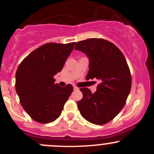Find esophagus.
<instances>
[{
    "label": "esophagus",
    "mask_w": 154,
    "mask_h": 154,
    "mask_svg": "<svg viewBox=\"0 0 154 154\" xmlns=\"http://www.w3.org/2000/svg\"><path fill=\"white\" fill-rule=\"evenodd\" d=\"M74 90L75 91H77V90H79V88L77 87V86H74Z\"/></svg>",
    "instance_id": "34e87169"
}]
</instances>
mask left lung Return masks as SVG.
<instances>
[{"mask_svg":"<svg viewBox=\"0 0 154 154\" xmlns=\"http://www.w3.org/2000/svg\"><path fill=\"white\" fill-rule=\"evenodd\" d=\"M75 49L89 59L86 79L100 81L94 93L87 88H80L83 97L77 102L79 112L95 125L109 122L123 109L131 89V75L126 59L115 45L104 39L77 42Z\"/></svg>","mask_w":154,"mask_h":154,"instance_id":"obj_1","label":"left lung"}]
</instances>
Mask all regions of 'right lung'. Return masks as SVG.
Segmentation results:
<instances>
[{"label": "right lung", "instance_id": "1", "mask_svg": "<svg viewBox=\"0 0 154 154\" xmlns=\"http://www.w3.org/2000/svg\"><path fill=\"white\" fill-rule=\"evenodd\" d=\"M75 43H49L30 53L16 72V91L21 105L39 123H50L61 115L73 87H60L54 76L62 70Z\"/></svg>", "mask_w": 154, "mask_h": 154}]
</instances>
